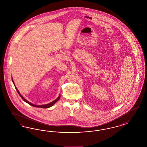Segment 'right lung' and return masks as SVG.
<instances>
[{
  "mask_svg": "<svg viewBox=\"0 0 147 147\" xmlns=\"http://www.w3.org/2000/svg\"><path fill=\"white\" fill-rule=\"evenodd\" d=\"M13 82L14 83L13 81ZM15 88H16V90H17V92H18V94H19V95H20V96L22 98V100L25 101V102H26L27 103H28L29 105H30L31 106H33V107H39V108H49V107H51V106H52L53 105H54L55 103L57 102V101H58V100L60 99V95L58 97L56 100H55L53 102H52L49 103V104H47V105H41V106H37V105H33V104H32L30 102H28V101H27L25 99V98H24V97L22 96V95H20V94L19 93V91H18V89L17 88V87L15 86Z\"/></svg>",
  "mask_w": 147,
  "mask_h": 147,
  "instance_id": "add662e5",
  "label": "right lung"
}]
</instances>
